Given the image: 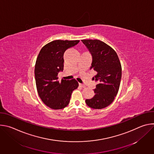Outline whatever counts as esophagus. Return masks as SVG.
<instances>
[{
	"instance_id": "34e87169",
	"label": "esophagus",
	"mask_w": 154,
	"mask_h": 154,
	"mask_svg": "<svg viewBox=\"0 0 154 154\" xmlns=\"http://www.w3.org/2000/svg\"><path fill=\"white\" fill-rule=\"evenodd\" d=\"M79 86H80V87H82V88H85V85L84 84L81 83H79Z\"/></svg>"
}]
</instances>
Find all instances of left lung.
Wrapping results in <instances>:
<instances>
[{
	"mask_svg": "<svg viewBox=\"0 0 154 154\" xmlns=\"http://www.w3.org/2000/svg\"><path fill=\"white\" fill-rule=\"evenodd\" d=\"M92 57L90 69L96 72L93 77L97 85L94 96L86 99V105L94 109H102L110 105L116 96L120 86L122 68L116 52L98 39H83Z\"/></svg>",
	"mask_w": 154,
	"mask_h": 154,
	"instance_id": "1",
	"label": "left lung"
}]
</instances>
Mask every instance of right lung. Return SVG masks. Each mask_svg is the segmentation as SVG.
<instances>
[{"instance_id": "right-lung-1", "label": "right lung", "mask_w": 154, "mask_h": 154, "mask_svg": "<svg viewBox=\"0 0 154 154\" xmlns=\"http://www.w3.org/2000/svg\"><path fill=\"white\" fill-rule=\"evenodd\" d=\"M79 41L55 40L44 46L38 54L35 67L36 88L42 101L52 109L67 106L72 91L79 86L75 79H62L60 82L58 74L63 70L64 53Z\"/></svg>"}]
</instances>
